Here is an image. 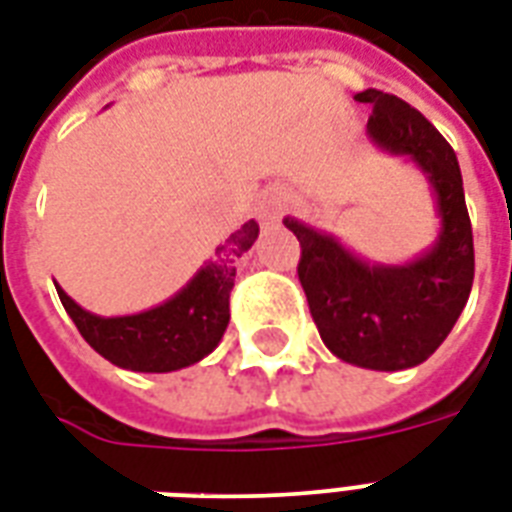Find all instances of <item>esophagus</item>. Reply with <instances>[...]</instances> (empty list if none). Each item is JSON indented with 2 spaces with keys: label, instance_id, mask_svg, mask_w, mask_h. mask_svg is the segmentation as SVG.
Masks as SVG:
<instances>
[{
  "label": "esophagus",
  "instance_id": "esophagus-1",
  "mask_svg": "<svg viewBox=\"0 0 512 512\" xmlns=\"http://www.w3.org/2000/svg\"><path fill=\"white\" fill-rule=\"evenodd\" d=\"M287 212V193L282 187H265L255 201V217L260 222H276Z\"/></svg>",
  "mask_w": 512,
  "mask_h": 512
}]
</instances>
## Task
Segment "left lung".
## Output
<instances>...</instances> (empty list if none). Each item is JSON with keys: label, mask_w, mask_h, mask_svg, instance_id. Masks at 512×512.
<instances>
[{"label": "left lung", "mask_w": 512, "mask_h": 512, "mask_svg": "<svg viewBox=\"0 0 512 512\" xmlns=\"http://www.w3.org/2000/svg\"><path fill=\"white\" fill-rule=\"evenodd\" d=\"M354 99L373 107L370 139L381 150L408 155L427 174L440 214L435 247L413 263L378 265L295 217L284 225L300 241L298 279L327 349L357 368L405 370L446 341L470 298L473 225L459 161L438 128L392 93L368 88Z\"/></svg>", "instance_id": "8db88e82"}]
</instances>
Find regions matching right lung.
<instances>
[{"label":"right lung","mask_w":512,"mask_h":512,"mask_svg":"<svg viewBox=\"0 0 512 512\" xmlns=\"http://www.w3.org/2000/svg\"><path fill=\"white\" fill-rule=\"evenodd\" d=\"M260 225L249 220L217 247L214 260L187 287L161 306L131 317H96L66 295L58 298L80 335L117 368L136 373H171L212 354L230 322V290L239 257L255 244Z\"/></svg>","instance_id":"add662e5"}]
</instances>
